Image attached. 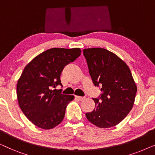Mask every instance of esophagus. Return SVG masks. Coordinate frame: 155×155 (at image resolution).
Masks as SVG:
<instances>
[{
    "mask_svg": "<svg viewBox=\"0 0 155 155\" xmlns=\"http://www.w3.org/2000/svg\"><path fill=\"white\" fill-rule=\"evenodd\" d=\"M75 98L78 99V100H80V101H82V100H84V99H85V97H80V96H76Z\"/></svg>",
    "mask_w": 155,
    "mask_h": 155,
    "instance_id": "esophagus-1",
    "label": "esophagus"
}]
</instances>
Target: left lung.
<instances>
[{"label":"left lung","instance_id":"obj_1","mask_svg":"<svg viewBox=\"0 0 155 155\" xmlns=\"http://www.w3.org/2000/svg\"><path fill=\"white\" fill-rule=\"evenodd\" d=\"M83 54L93 83L101 87L100 97L93 99L94 109L86 113V117L99 128L115 126L134 104L137 86L130 70L122 59L105 48H84Z\"/></svg>","mask_w":155,"mask_h":155}]
</instances>
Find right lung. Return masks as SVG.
<instances>
[{"mask_svg": "<svg viewBox=\"0 0 155 155\" xmlns=\"http://www.w3.org/2000/svg\"><path fill=\"white\" fill-rule=\"evenodd\" d=\"M81 54L79 48H53L30 61L17 84L18 104L23 114L36 126L49 130L61 124L68 104L74 99L56 90L65 65Z\"/></svg>", "mask_w": 155, "mask_h": 155, "instance_id": "right-lung-1", "label": "right lung"}]
</instances>
